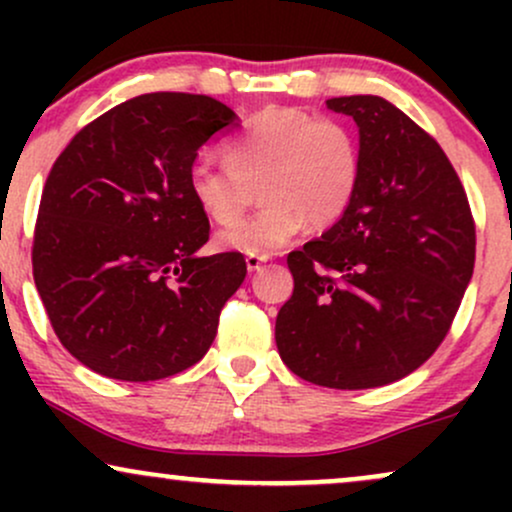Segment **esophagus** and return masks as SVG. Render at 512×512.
<instances>
[{"label": "esophagus", "mask_w": 512, "mask_h": 512, "mask_svg": "<svg viewBox=\"0 0 512 512\" xmlns=\"http://www.w3.org/2000/svg\"><path fill=\"white\" fill-rule=\"evenodd\" d=\"M269 257L267 255H255V252H250V255H245V264H248L250 272H257V269L262 267L264 262H267Z\"/></svg>", "instance_id": "34e87169"}]
</instances>
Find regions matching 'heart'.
I'll list each match as a JSON object with an SVG mask.
<instances>
[{
  "mask_svg": "<svg viewBox=\"0 0 512 512\" xmlns=\"http://www.w3.org/2000/svg\"><path fill=\"white\" fill-rule=\"evenodd\" d=\"M223 161L192 163L187 190L209 221L232 226L261 187L265 207L219 236L221 248L248 255L281 248L305 221L315 231L342 221L363 178L354 127L305 108L262 110L245 132L223 144Z\"/></svg>",
  "mask_w": 512,
  "mask_h": 512,
  "instance_id": "1",
  "label": "heart"
}]
</instances>
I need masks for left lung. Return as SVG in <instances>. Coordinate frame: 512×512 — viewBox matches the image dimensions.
Instances as JSON below:
<instances>
[{
    "label": "left lung",
    "instance_id": "1",
    "mask_svg": "<svg viewBox=\"0 0 512 512\" xmlns=\"http://www.w3.org/2000/svg\"><path fill=\"white\" fill-rule=\"evenodd\" d=\"M327 108L354 117L363 178L344 219L286 257L293 296L276 346L308 383L366 390L409 375L448 337L477 226L450 158L411 117L378 96Z\"/></svg>",
    "mask_w": 512,
    "mask_h": 512
}]
</instances>
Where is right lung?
I'll return each instance as SVG.
<instances>
[{"instance_id": "right-lung-1", "label": "right lung", "mask_w": 512, "mask_h": 512, "mask_svg": "<svg viewBox=\"0 0 512 512\" xmlns=\"http://www.w3.org/2000/svg\"><path fill=\"white\" fill-rule=\"evenodd\" d=\"M228 105L144 93L74 134L57 156L33 231V279L64 349L105 378L146 383L209 351L248 267L240 252L197 257L209 219L187 170Z\"/></svg>"}]
</instances>
